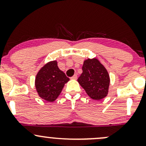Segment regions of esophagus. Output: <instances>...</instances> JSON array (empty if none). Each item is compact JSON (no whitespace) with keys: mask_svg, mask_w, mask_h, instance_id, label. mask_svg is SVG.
<instances>
[{"mask_svg":"<svg viewBox=\"0 0 146 146\" xmlns=\"http://www.w3.org/2000/svg\"><path fill=\"white\" fill-rule=\"evenodd\" d=\"M77 78H78V75H77V74H75V75H73V76L71 78L72 80H77Z\"/></svg>","mask_w":146,"mask_h":146,"instance_id":"esophagus-1","label":"esophagus"}]
</instances>
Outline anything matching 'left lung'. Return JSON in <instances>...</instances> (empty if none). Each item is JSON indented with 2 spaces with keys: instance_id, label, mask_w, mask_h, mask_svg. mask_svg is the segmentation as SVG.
<instances>
[{
  "instance_id": "obj_1",
  "label": "left lung",
  "mask_w": 146,
  "mask_h": 146,
  "mask_svg": "<svg viewBox=\"0 0 146 146\" xmlns=\"http://www.w3.org/2000/svg\"><path fill=\"white\" fill-rule=\"evenodd\" d=\"M82 73L78 82L87 95L95 100L106 98L108 93L110 76L106 68L97 58L84 61Z\"/></svg>"
}]
</instances>
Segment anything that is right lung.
Listing matches in <instances>:
<instances>
[{
  "label": "right lung",
  "instance_id": "1",
  "mask_svg": "<svg viewBox=\"0 0 146 146\" xmlns=\"http://www.w3.org/2000/svg\"><path fill=\"white\" fill-rule=\"evenodd\" d=\"M69 81L63 71L58 68L56 60L48 62L37 73L35 86L40 98L53 102L61 93L64 86Z\"/></svg>",
  "mask_w": 146,
  "mask_h": 146
}]
</instances>
